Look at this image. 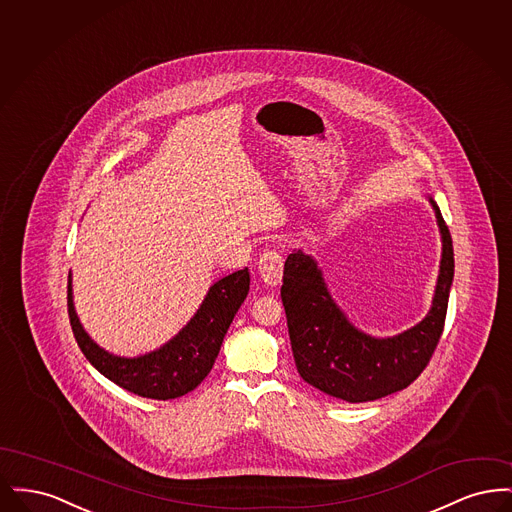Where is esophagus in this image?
I'll use <instances>...</instances> for the list:
<instances>
[{
	"label": "esophagus",
	"mask_w": 512,
	"mask_h": 512,
	"mask_svg": "<svg viewBox=\"0 0 512 512\" xmlns=\"http://www.w3.org/2000/svg\"><path fill=\"white\" fill-rule=\"evenodd\" d=\"M282 270H284V257L276 247L261 253L259 274L267 286H278L282 282Z\"/></svg>",
	"instance_id": "34e87169"
}]
</instances>
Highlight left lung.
I'll use <instances>...</instances> for the list:
<instances>
[{
    "mask_svg": "<svg viewBox=\"0 0 512 512\" xmlns=\"http://www.w3.org/2000/svg\"><path fill=\"white\" fill-rule=\"evenodd\" d=\"M443 240L438 286L430 313L411 330L376 340L357 330L332 301L317 263L295 251L284 265L282 303L293 359L313 388L349 403H365L405 390L428 366L443 334L455 259L449 228L430 199Z\"/></svg>",
    "mask_w": 512,
    "mask_h": 512,
    "instance_id": "left-lung-1",
    "label": "left lung"
}]
</instances>
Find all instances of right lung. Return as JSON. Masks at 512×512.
<instances>
[{"mask_svg":"<svg viewBox=\"0 0 512 512\" xmlns=\"http://www.w3.org/2000/svg\"><path fill=\"white\" fill-rule=\"evenodd\" d=\"M249 292L247 267L232 272L211 286L194 318L161 349L144 357L124 359L103 351L90 340L74 313L71 276L67 307L74 338L94 368L122 390L147 399L167 401L195 390L211 372L230 322Z\"/></svg>","mask_w":512,"mask_h":512,"instance_id":"add662e5","label":"right lung"}]
</instances>
